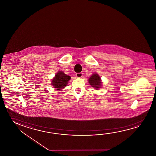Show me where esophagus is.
Wrapping results in <instances>:
<instances>
[{"mask_svg":"<svg viewBox=\"0 0 156 156\" xmlns=\"http://www.w3.org/2000/svg\"><path fill=\"white\" fill-rule=\"evenodd\" d=\"M77 78H82L83 77V73H77L76 74Z\"/></svg>","mask_w":156,"mask_h":156,"instance_id":"1","label":"esophagus"}]
</instances>
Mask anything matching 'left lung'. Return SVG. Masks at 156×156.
Returning <instances> with one entry per match:
<instances>
[{
  "label": "left lung",
  "instance_id": "8db88e82",
  "mask_svg": "<svg viewBox=\"0 0 156 156\" xmlns=\"http://www.w3.org/2000/svg\"><path fill=\"white\" fill-rule=\"evenodd\" d=\"M89 83L96 90H98L101 87L102 84L101 82V77L97 73H94L89 79Z\"/></svg>",
  "mask_w": 156,
  "mask_h": 156
}]
</instances>
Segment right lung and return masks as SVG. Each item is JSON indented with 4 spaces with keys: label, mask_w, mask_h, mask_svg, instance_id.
<instances>
[{
    "label": "right lung",
    "mask_w": 156,
    "mask_h": 156,
    "mask_svg": "<svg viewBox=\"0 0 156 156\" xmlns=\"http://www.w3.org/2000/svg\"><path fill=\"white\" fill-rule=\"evenodd\" d=\"M71 79L69 75L65 74L62 71H58L51 81V85L56 90H62L66 87L68 82Z\"/></svg>",
    "instance_id": "obj_1"
}]
</instances>
